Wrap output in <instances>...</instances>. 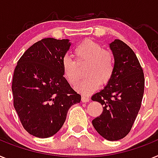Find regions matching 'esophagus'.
Here are the masks:
<instances>
[{
    "label": "esophagus",
    "instance_id": "esophagus-1",
    "mask_svg": "<svg viewBox=\"0 0 158 158\" xmlns=\"http://www.w3.org/2000/svg\"><path fill=\"white\" fill-rule=\"evenodd\" d=\"M81 100L83 102H89L90 98H89V97H87V96H82Z\"/></svg>",
    "mask_w": 158,
    "mask_h": 158
}]
</instances>
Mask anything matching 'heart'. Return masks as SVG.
<instances>
[{
	"mask_svg": "<svg viewBox=\"0 0 158 158\" xmlns=\"http://www.w3.org/2000/svg\"><path fill=\"white\" fill-rule=\"evenodd\" d=\"M74 54L78 64L87 62L85 69L86 77L77 85L78 91L89 94L111 80L115 71V59L113 53L104 50L101 44L94 40H85L75 48ZM77 62L67 56L62 59L63 74L72 85H76L80 77Z\"/></svg>",
	"mask_w": 158,
	"mask_h": 158,
	"instance_id": "b5f03b06",
	"label": "heart"
}]
</instances>
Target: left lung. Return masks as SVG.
Listing matches in <instances>:
<instances>
[{
    "mask_svg": "<svg viewBox=\"0 0 158 158\" xmlns=\"http://www.w3.org/2000/svg\"><path fill=\"white\" fill-rule=\"evenodd\" d=\"M115 71L111 80L91 99L103 106L102 114L93 120L94 127L109 141H118L132 129L143 98V69L132 48L116 39L110 44Z\"/></svg>",
    "mask_w": 158,
    "mask_h": 158,
    "instance_id": "obj_1",
    "label": "left lung"
}]
</instances>
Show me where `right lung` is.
Wrapping results in <instances>:
<instances>
[{
    "instance_id": "obj_1",
    "label": "right lung",
    "mask_w": 158,
    "mask_h": 158,
    "mask_svg": "<svg viewBox=\"0 0 158 158\" xmlns=\"http://www.w3.org/2000/svg\"><path fill=\"white\" fill-rule=\"evenodd\" d=\"M69 40L44 38L29 47L19 59L13 73V106L24 129L47 138L62 127L68 110L81 102L64 77L62 59Z\"/></svg>"
}]
</instances>
